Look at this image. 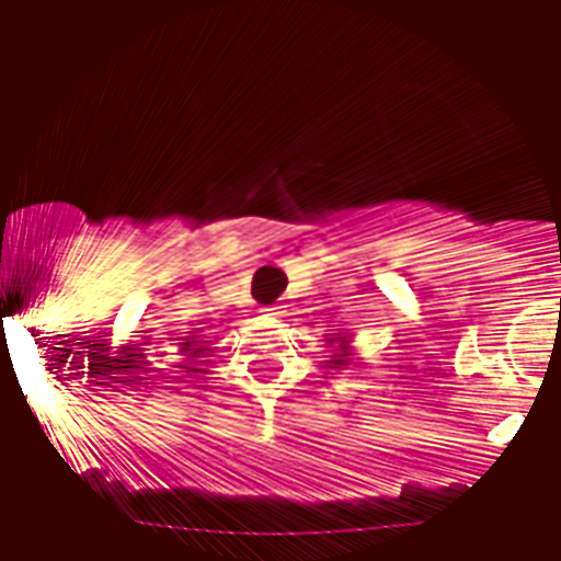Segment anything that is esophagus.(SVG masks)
<instances>
[{
    "instance_id": "1",
    "label": "esophagus",
    "mask_w": 561,
    "mask_h": 561,
    "mask_svg": "<svg viewBox=\"0 0 561 561\" xmlns=\"http://www.w3.org/2000/svg\"><path fill=\"white\" fill-rule=\"evenodd\" d=\"M266 316H284V307H277V304H272V307H266Z\"/></svg>"
}]
</instances>
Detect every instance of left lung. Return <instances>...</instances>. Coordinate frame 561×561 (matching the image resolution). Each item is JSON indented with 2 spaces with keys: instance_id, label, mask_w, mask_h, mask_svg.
Masks as SVG:
<instances>
[{
  "instance_id": "8db88e82",
  "label": "left lung",
  "mask_w": 561,
  "mask_h": 561,
  "mask_svg": "<svg viewBox=\"0 0 561 561\" xmlns=\"http://www.w3.org/2000/svg\"><path fill=\"white\" fill-rule=\"evenodd\" d=\"M344 356H347V353H342V356H335V358H333V365H342Z\"/></svg>"
}]
</instances>
